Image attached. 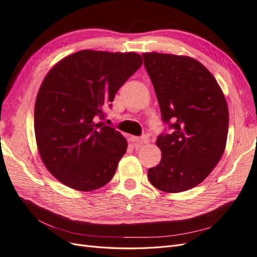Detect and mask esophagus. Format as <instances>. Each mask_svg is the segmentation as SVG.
Returning <instances> with one entry per match:
<instances>
[{"label": "esophagus", "mask_w": 257, "mask_h": 257, "mask_svg": "<svg viewBox=\"0 0 257 257\" xmlns=\"http://www.w3.org/2000/svg\"><path fill=\"white\" fill-rule=\"evenodd\" d=\"M131 141L134 143V145L137 146H142L144 144H148L149 143V138L147 136H142V137H136V136H132L131 137Z\"/></svg>", "instance_id": "esophagus-1"}]
</instances>
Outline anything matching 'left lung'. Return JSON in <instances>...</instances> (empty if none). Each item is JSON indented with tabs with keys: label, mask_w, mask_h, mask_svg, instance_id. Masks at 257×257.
Masks as SVG:
<instances>
[{
	"label": "left lung",
	"mask_w": 257,
	"mask_h": 257,
	"mask_svg": "<svg viewBox=\"0 0 257 257\" xmlns=\"http://www.w3.org/2000/svg\"><path fill=\"white\" fill-rule=\"evenodd\" d=\"M160 105L172 130L159 135L160 164L148 170L151 184L179 193L203 182L221 160L228 133V107L212 74L195 59L144 53Z\"/></svg>",
	"instance_id": "1"
}]
</instances>
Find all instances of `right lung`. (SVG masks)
Listing matches in <instances>:
<instances>
[{
  "label": "right lung",
  "mask_w": 257,
  "mask_h": 257,
  "mask_svg": "<svg viewBox=\"0 0 257 257\" xmlns=\"http://www.w3.org/2000/svg\"><path fill=\"white\" fill-rule=\"evenodd\" d=\"M142 64L135 52L81 50L45 77L34 131L44 164L60 182L87 192L111 180L127 143L120 132L95 121L105 118V108Z\"/></svg>",
  "instance_id": "1"
}]
</instances>
